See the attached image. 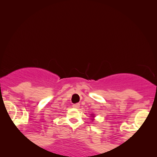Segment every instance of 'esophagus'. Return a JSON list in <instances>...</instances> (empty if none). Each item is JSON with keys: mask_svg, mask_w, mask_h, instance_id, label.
<instances>
[{"mask_svg": "<svg viewBox=\"0 0 157 157\" xmlns=\"http://www.w3.org/2000/svg\"><path fill=\"white\" fill-rule=\"evenodd\" d=\"M72 106L75 109H78L79 106H80V104H73Z\"/></svg>", "mask_w": 157, "mask_h": 157, "instance_id": "1", "label": "esophagus"}]
</instances>
